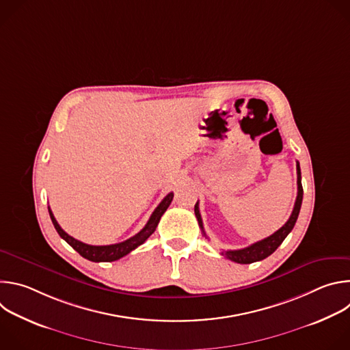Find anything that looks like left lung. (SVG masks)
I'll list each match as a JSON object with an SVG mask.
<instances>
[{"label":"left lung","instance_id":"obj_1","mask_svg":"<svg viewBox=\"0 0 350 350\" xmlns=\"http://www.w3.org/2000/svg\"><path fill=\"white\" fill-rule=\"evenodd\" d=\"M296 173H297V196H296V201H295V206L293 211L291 213V217L288 219V221L280 228L277 230L274 234H271L270 237L258 241L252 245H249L243 249H237V251H223L221 255L226 256L227 259L235 262V263H241V265H249V263H254V262H259L266 259L267 256H270L275 249L282 243V241L286 238V235L292 231L299 212H301V206H302V199H304V188H302V176H301V167H299V163L296 165ZM195 216L198 219V224L201 227L204 235V223H202V217L201 213H199V206L198 202L195 204Z\"/></svg>","mask_w":350,"mask_h":350}]
</instances>
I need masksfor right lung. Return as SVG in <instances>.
I'll return each instance as SVG.
<instances>
[{
  "label": "right lung",
  "mask_w": 350,
  "mask_h": 350,
  "mask_svg": "<svg viewBox=\"0 0 350 350\" xmlns=\"http://www.w3.org/2000/svg\"><path fill=\"white\" fill-rule=\"evenodd\" d=\"M173 196L174 193L170 192L167 193L163 201L158 205V208L154 211V213L151 215V217H149L148 223L145 224V227L137 232L134 237L123 241V242H119V243H113V245H101V246H95V245H88V243H84L73 237H70L69 234H66L61 226L58 224L57 219L54 217L53 215V211L48 208V212H49V217H51L53 220V224L55 227V230L58 231V234L61 235V238H64L76 252H79L84 259H88L91 262H113V260H118L123 256H126L127 254H130L131 251H134L135 247H138L139 245H142L149 237L152 235V232L157 230L158 227V223L161 220V217L163 216V213L166 212V209L169 208V205L172 204L173 201Z\"/></svg>",
  "instance_id": "1"
}]
</instances>
